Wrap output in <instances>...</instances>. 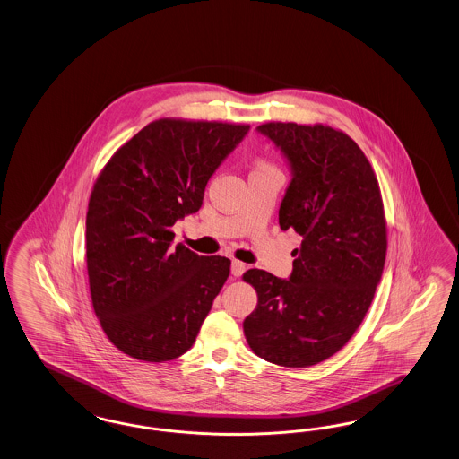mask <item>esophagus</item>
Listing matches in <instances>:
<instances>
[{
	"label": "esophagus",
	"mask_w": 459,
	"mask_h": 459,
	"mask_svg": "<svg viewBox=\"0 0 459 459\" xmlns=\"http://www.w3.org/2000/svg\"><path fill=\"white\" fill-rule=\"evenodd\" d=\"M230 270H232L234 277H240L246 272V263L239 262V260H232Z\"/></svg>",
	"instance_id": "1"
}]
</instances>
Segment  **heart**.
I'll list each match as a JSON object with an SVG mask.
<instances>
[{
	"label": "heart",
	"instance_id": "1",
	"mask_svg": "<svg viewBox=\"0 0 459 459\" xmlns=\"http://www.w3.org/2000/svg\"><path fill=\"white\" fill-rule=\"evenodd\" d=\"M256 169H272V165H270L268 161H264V160H260V161L256 163Z\"/></svg>",
	"mask_w": 459,
	"mask_h": 459
}]
</instances>
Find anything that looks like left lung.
Returning a JSON list of instances; mask_svg holds the SVG:
<instances>
[{
  "mask_svg": "<svg viewBox=\"0 0 459 459\" xmlns=\"http://www.w3.org/2000/svg\"><path fill=\"white\" fill-rule=\"evenodd\" d=\"M258 131L290 163L279 223L303 240L289 281L258 268L242 275L258 294L242 327L264 361L306 368L342 350L370 307L387 253L384 201L368 158L346 132L294 122Z\"/></svg>",
  "mask_w": 459,
  "mask_h": 459,
  "instance_id": "left-lung-1",
  "label": "left lung"
}]
</instances>
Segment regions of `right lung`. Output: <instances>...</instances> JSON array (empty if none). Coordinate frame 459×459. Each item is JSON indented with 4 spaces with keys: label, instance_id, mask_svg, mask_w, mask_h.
Segmentation results:
<instances>
[{
    "label": "right lung",
    "instance_id": "1",
    "mask_svg": "<svg viewBox=\"0 0 459 459\" xmlns=\"http://www.w3.org/2000/svg\"><path fill=\"white\" fill-rule=\"evenodd\" d=\"M247 131L160 118L98 175L86 217L89 290L109 342L127 356L163 363L195 344L230 260L174 247L172 227L201 208L210 177Z\"/></svg>",
    "mask_w": 459,
    "mask_h": 459
}]
</instances>
